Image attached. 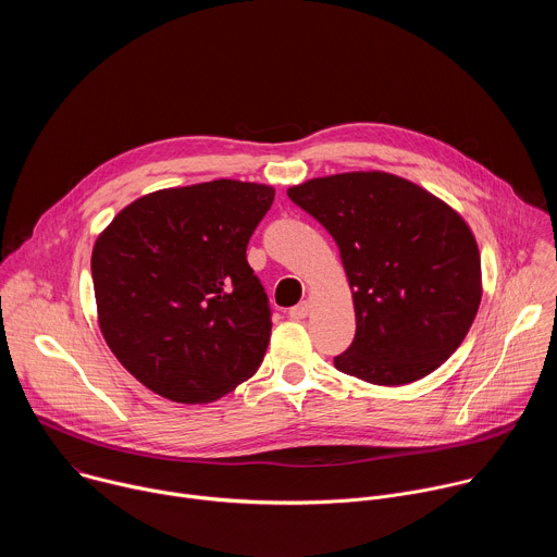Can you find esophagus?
<instances>
[{
	"instance_id": "34e87169",
	"label": "esophagus",
	"mask_w": 557,
	"mask_h": 557,
	"mask_svg": "<svg viewBox=\"0 0 557 557\" xmlns=\"http://www.w3.org/2000/svg\"><path fill=\"white\" fill-rule=\"evenodd\" d=\"M308 310H310V304L308 301H299L297 306L288 308V317H290V320H304V317L308 314Z\"/></svg>"
}]
</instances>
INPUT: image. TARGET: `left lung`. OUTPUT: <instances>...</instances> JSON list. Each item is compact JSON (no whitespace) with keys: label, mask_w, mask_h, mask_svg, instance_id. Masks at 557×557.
<instances>
[{"label":"left lung","mask_w":557,"mask_h":557,"mask_svg":"<svg viewBox=\"0 0 557 557\" xmlns=\"http://www.w3.org/2000/svg\"><path fill=\"white\" fill-rule=\"evenodd\" d=\"M288 198L339 247L357 333L335 368L374 385L434 372L481 304V253L465 220L419 185L352 172L290 187Z\"/></svg>","instance_id":"8db88e82"}]
</instances>
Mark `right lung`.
Returning <instances> with one entry per match:
<instances>
[{
    "mask_svg": "<svg viewBox=\"0 0 557 557\" xmlns=\"http://www.w3.org/2000/svg\"><path fill=\"white\" fill-rule=\"evenodd\" d=\"M273 198V187L224 178L163 189L125 207L99 235L101 333L156 394L209 404L260 368L273 324L247 245Z\"/></svg>",
    "mask_w": 557,
    "mask_h": 557,
    "instance_id": "add662e5",
    "label": "right lung"
}]
</instances>
